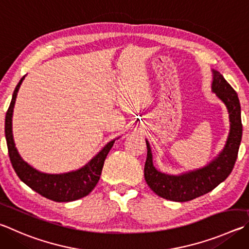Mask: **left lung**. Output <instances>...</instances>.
<instances>
[{
  "label": "left lung",
  "instance_id": "left-lung-1",
  "mask_svg": "<svg viewBox=\"0 0 249 249\" xmlns=\"http://www.w3.org/2000/svg\"><path fill=\"white\" fill-rule=\"evenodd\" d=\"M211 91L224 103L229 113L230 132L224 148L213 160L202 168L179 174L161 172L153 165L150 143H147L144 179L158 196L173 201H189L211 192L231 174L242 140L241 105L237 93L218 71L212 70Z\"/></svg>",
  "mask_w": 249,
  "mask_h": 249
}]
</instances>
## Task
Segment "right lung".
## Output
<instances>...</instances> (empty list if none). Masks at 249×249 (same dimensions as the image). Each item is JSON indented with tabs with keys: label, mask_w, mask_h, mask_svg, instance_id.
I'll list each match as a JSON object with an SVG mask.
<instances>
[{
	"label": "right lung",
	"mask_w": 249,
	"mask_h": 249,
	"mask_svg": "<svg viewBox=\"0 0 249 249\" xmlns=\"http://www.w3.org/2000/svg\"><path fill=\"white\" fill-rule=\"evenodd\" d=\"M24 79L25 76L16 86L10 107H8L5 116V138L8 155H10L12 165L16 174L33 191L53 201H74L87 196L96 187L97 183L100 179L102 168L107 153L111 150L115 140L120 137L107 142L88 163H86L78 170L60 174H49L36 170L27 163L18 153L17 148L15 147L14 137H13V112H14L17 92Z\"/></svg>",
	"instance_id": "1"
}]
</instances>
